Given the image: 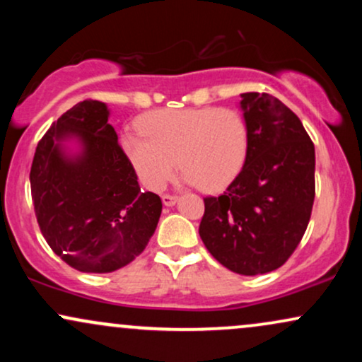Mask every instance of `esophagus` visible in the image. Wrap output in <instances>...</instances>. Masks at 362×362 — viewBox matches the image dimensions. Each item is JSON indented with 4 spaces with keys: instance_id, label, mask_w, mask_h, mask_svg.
<instances>
[{
    "instance_id": "obj_1",
    "label": "esophagus",
    "mask_w": 362,
    "mask_h": 362,
    "mask_svg": "<svg viewBox=\"0 0 362 362\" xmlns=\"http://www.w3.org/2000/svg\"><path fill=\"white\" fill-rule=\"evenodd\" d=\"M161 201H163V204L165 206H173L177 202V197L175 195H168V194H165V195H161Z\"/></svg>"
}]
</instances>
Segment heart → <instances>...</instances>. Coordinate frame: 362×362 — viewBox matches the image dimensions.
<instances>
[{
	"mask_svg": "<svg viewBox=\"0 0 362 362\" xmlns=\"http://www.w3.org/2000/svg\"><path fill=\"white\" fill-rule=\"evenodd\" d=\"M141 136L124 134L120 143L148 189H161L175 163L178 182L218 190L230 184L247 160L250 132L235 109L197 107L165 109L138 122Z\"/></svg>",
	"mask_w": 362,
	"mask_h": 362,
	"instance_id": "b5f03b06",
	"label": "heart"
}]
</instances>
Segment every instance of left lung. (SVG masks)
Wrapping results in <instances>:
<instances>
[{"label": "left lung", "mask_w": 362, "mask_h": 362, "mask_svg": "<svg viewBox=\"0 0 362 362\" xmlns=\"http://www.w3.org/2000/svg\"><path fill=\"white\" fill-rule=\"evenodd\" d=\"M250 143L226 192L204 199L199 235L242 276L279 269L301 242L315 201V146L301 120L267 93H242Z\"/></svg>", "instance_id": "1"}]
</instances>
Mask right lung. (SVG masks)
<instances>
[{
	"mask_svg": "<svg viewBox=\"0 0 362 362\" xmlns=\"http://www.w3.org/2000/svg\"><path fill=\"white\" fill-rule=\"evenodd\" d=\"M109 117L107 103H76L52 122L32 161L40 231L52 252L81 272H114L131 264L161 214V199L141 190Z\"/></svg>",
	"mask_w": 362,
	"mask_h": 362,
	"instance_id": "add662e5",
	"label": "right lung"
}]
</instances>
